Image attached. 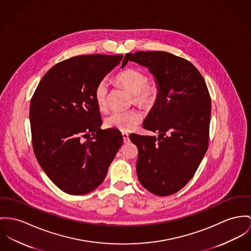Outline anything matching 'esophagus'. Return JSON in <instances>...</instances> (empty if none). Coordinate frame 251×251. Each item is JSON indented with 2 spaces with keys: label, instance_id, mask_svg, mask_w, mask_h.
I'll return each mask as SVG.
<instances>
[{
  "label": "esophagus",
  "instance_id": "34e87169",
  "mask_svg": "<svg viewBox=\"0 0 251 251\" xmlns=\"http://www.w3.org/2000/svg\"><path fill=\"white\" fill-rule=\"evenodd\" d=\"M122 136H123V141H124V143H127V142H129V135L127 134V133H122Z\"/></svg>",
  "mask_w": 251,
  "mask_h": 251
}]
</instances>
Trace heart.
<instances>
[{"mask_svg": "<svg viewBox=\"0 0 251 251\" xmlns=\"http://www.w3.org/2000/svg\"><path fill=\"white\" fill-rule=\"evenodd\" d=\"M116 83L128 91L133 98V103L140 108H151L159 96V87L155 83H148V77L143 73L133 68L119 73ZM109 95V84L106 79L100 80L95 88L94 97L97 108L106 111ZM142 116L135 109L125 112H114L105 119L108 128H114L123 132L134 130L141 122Z\"/></svg>", "mask_w": 251, "mask_h": 251, "instance_id": "1", "label": "heart"}]
</instances>
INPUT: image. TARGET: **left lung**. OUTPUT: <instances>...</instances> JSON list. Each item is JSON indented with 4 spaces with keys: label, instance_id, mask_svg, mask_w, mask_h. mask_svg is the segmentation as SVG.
<instances>
[{
    "label": "left lung",
    "instance_id": "8db88e82",
    "mask_svg": "<svg viewBox=\"0 0 251 251\" xmlns=\"http://www.w3.org/2000/svg\"><path fill=\"white\" fill-rule=\"evenodd\" d=\"M128 61L147 67L159 96L143 122L158 136L130 135L138 149L136 174L144 188L169 196L193 177L208 148L211 98L201 73L184 58L166 51L127 53Z\"/></svg>",
    "mask_w": 251,
    "mask_h": 251
}]
</instances>
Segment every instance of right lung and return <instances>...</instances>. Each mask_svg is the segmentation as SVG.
I'll use <instances>...</instances> for the list:
<instances>
[{
    "label": "right lung",
    "mask_w": 251,
    "mask_h": 251,
    "mask_svg": "<svg viewBox=\"0 0 251 251\" xmlns=\"http://www.w3.org/2000/svg\"><path fill=\"white\" fill-rule=\"evenodd\" d=\"M122 58L90 54L64 60L43 76L32 96L33 152L45 173L65 193L95 190L122 145L119 130L100 129L102 119L94 97L97 83Z\"/></svg>",
    "instance_id": "add662e5"
}]
</instances>
